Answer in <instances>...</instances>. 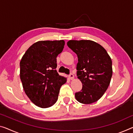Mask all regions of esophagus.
<instances>
[{
	"label": "esophagus",
	"mask_w": 133,
	"mask_h": 133,
	"mask_svg": "<svg viewBox=\"0 0 133 133\" xmlns=\"http://www.w3.org/2000/svg\"><path fill=\"white\" fill-rule=\"evenodd\" d=\"M69 78H70L71 79H73L74 78V75L73 74L71 73L70 74H69Z\"/></svg>",
	"instance_id": "obj_1"
}]
</instances>
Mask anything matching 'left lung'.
<instances>
[{"mask_svg":"<svg viewBox=\"0 0 133 133\" xmlns=\"http://www.w3.org/2000/svg\"><path fill=\"white\" fill-rule=\"evenodd\" d=\"M67 45L78 56L77 75L83 84L75 93L77 101L83 104L97 101L107 91L112 75V60L105 49L91 40H69Z\"/></svg>","mask_w":133,"mask_h":133,"instance_id":"8db88e82","label":"left lung"}]
</instances>
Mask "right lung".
<instances>
[{"label": "right lung", "instance_id": "1", "mask_svg": "<svg viewBox=\"0 0 133 133\" xmlns=\"http://www.w3.org/2000/svg\"><path fill=\"white\" fill-rule=\"evenodd\" d=\"M65 45L63 40L38 41L30 47L20 62V78L25 94L42 108L52 107L66 78L56 71V57Z\"/></svg>", "mask_w": 133, "mask_h": 133}]
</instances>
